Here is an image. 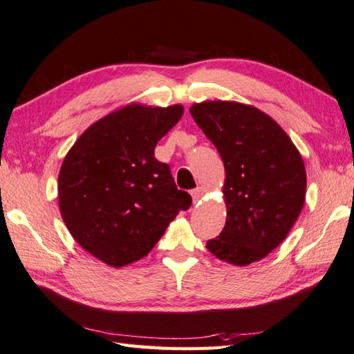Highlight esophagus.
<instances>
[{"mask_svg": "<svg viewBox=\"0 0 354 354\" xmlns=\"http://www.w3.org/2000/svg\"><path fill=\"white\" fill-rule=\"evenodd\" d=\"M205 187H201V186H198V187H196V189H192L191 191V197H192V201L194 203H197V201H200L201 200V197L205 196Z\"/></svg>", "mask_w": 354, "mask_h": 354, "instance_id": "esophagus-1", "label": "esophagus"}]
</instances>
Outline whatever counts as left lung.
I'll use <instances>...</instances> for the list:
<instances>
[{
  "instance_id": "8db88e82",
  "label": "left lung",
  "mask_w": 354,
  "mask_h": 354,
  "mask_svg": "<svg viewBox=\"0 0 354 354\" xmlns=\"http://www.w3.org/2000/svg\"><path fill=\"white\" fill-rule=\"evenodd\" d=\"M189 111L226 171V225L206 248L235 266L258 261L284 241L304 206L307 180L299 151L255 106L207 100Z\"/></svg>"
}]
</instances>
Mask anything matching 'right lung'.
<instances>
[{
    "mask_svg": "<svg viewBox=\"0 0 354 354\" xmlns=\"http://www.w3.org/2000/svg\"><path fill=\"white\" fill-rule=\"evenodd\" d=\"M183 116L182 105H128L93 124L64 158L59 209L70 234L113 268L147 257L189 194L177 189L157 142Z\"/></svg>",
    "mask_w": 354,
    "mask_h": 354,
    "instance_id": "add662e5",
    "label": "right lung"
}]
</instances>
